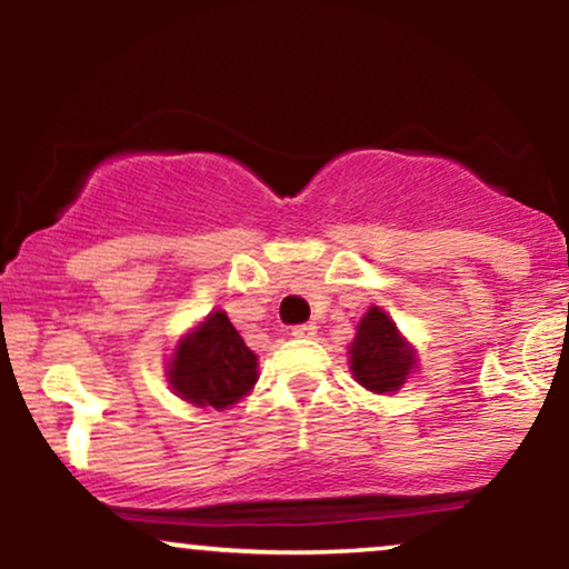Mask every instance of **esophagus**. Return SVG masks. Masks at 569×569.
Listing matches in <instances>:
<instances>
[{
    "label": "esophagus",
    "mask_w": 569,
    "mask_h": 569,
    "mask_svg": "<svg viewBox=\"0 0 569 569\" xmlns=\"http://www.w3.org/2000/svg\"><path fill=\"white\" fill-rule=\"evenodd\" d=\"M316 331H318L316 323H299V326H293L291 335L297 339H312L316 337Z\"/></svg>",
    "instance_id": "obj_1"
}]
</instances>
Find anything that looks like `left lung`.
Instances as JSON below:
<instances>
[{"label": "left lung", "instance_id": "8db88e82", "mask_svg": "<svg viewBox=\"0 0 569 569\" xmlns=\"http://www.w3.org/2000/svg\"><path fill=\"white\" fill-rule=\"evenodd\" d=\"M417 367L415 350L380 307H369L350 345V371L371 393H393Z\"/></svg>", "mask_w": 569, "mask_h": 569}]
</instances>
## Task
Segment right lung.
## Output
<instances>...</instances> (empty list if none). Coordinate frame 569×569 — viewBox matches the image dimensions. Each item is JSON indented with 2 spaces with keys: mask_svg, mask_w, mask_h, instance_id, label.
Listing matches in <instances>:
<instances>
[{
  "mask_svg": "<svg viewBox=\"0 0 569 569\" xmlns=\"http://www.w3.org/2000/svg\"><path fill=\"white\" fill-rule=\"evenodd\" d=\"M166 377L176 396L194 407L227 409L257 385V356L246 348L227 312L213 310L179 339Z\"/></svg>",
  "mask_w": 569,
  "mask_h": 569,
  "instance_id": "1",
  "label": "right lung"
}]
</instances>
